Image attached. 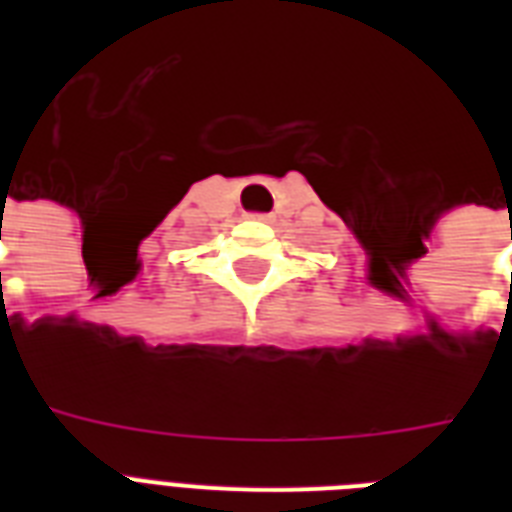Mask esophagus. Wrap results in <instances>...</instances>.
<instances>
[{"mask_svg":"<svg viewBox=\"0 0 512 512\" xmlns=\"http://www.w3.org/2000/svg\"><path fill=\"white\" fill-rule=\"evenodd\" d=\"M249 217H252V220H271L268 212H249Z\"/></svg>","mask_w":512,"mask_h":512,"instance_id":"34e87169","label":"esophagus"}]
</instances>
